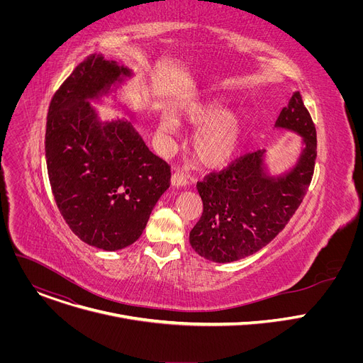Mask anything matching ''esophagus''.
Wrapping results in <instances>:
<instances>
[{
	"instance_id": "1",
	"label": "esophagus",
	"mask_w": 363,
	"mask_h": 363,
	"mask_svg": "<svg viewBox=\"0 0 363 363\" xmlns=\"http://www.w3.org/2000/svg\"><path fill=\"white\" fill-rule=\"evenodd\" d=\"M171 184H172V186H186L188 185V179L184 175V172L177 171L171 177Z\"/></svg>"
}]
</instances>
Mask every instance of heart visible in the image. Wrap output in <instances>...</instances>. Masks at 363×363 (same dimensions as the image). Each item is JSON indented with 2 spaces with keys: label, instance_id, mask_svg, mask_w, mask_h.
<instances>
[{
  "label": "heart",
  "instance_id": "1",
  "mask_svg": "<svg viewBox=\"0 0 363 363\" xmlns=\"http://www.w3.org/2000/svg\"><path fill=\"white\" fill-rule=\"evenodd\" d=\"M184 123L199 128L192 138L194 158L206 168H221L230 164L241 149L245 122L238 112H224L216 101H198L185 106L181 113ZM178 121L165 113L160 118L157 132L165 138L175 133Z\"/></svg>",
  "mask_w": 363,
  "mask_h": 363
}]
</instances>
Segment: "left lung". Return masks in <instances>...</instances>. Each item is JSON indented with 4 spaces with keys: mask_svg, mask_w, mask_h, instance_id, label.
<instances>
[{
    "mask_svg": "<svg viewBox=\"0 0 363 363\" xmlns=\"http://www.w3.org/2000/svg\"><path fill=\"white\" fill-rule=\"evenodd\" d=\"M274 128L303 138L293 168L272 175L266 149H260L196 184L203 211L189 233V242L206 260L231 263L262 250L277 237L301 203L313 177L318 140L298 91L281 109Z\"/></svg>",
    "mask_w": 363,
    "mask_h": 363,
    "instance_id": "obj_1",
    "label": "left lung"
}]
</instances>
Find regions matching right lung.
<instances>
[{"label":"right lung","mask_w":363,"mask_h":363,"mask_svg":"<svg viewBox=\"0 0 363 363\" xmlns=\"http://www.w3.org/2000/svg\"><path fill=\"white\" fill-rule=\"evenodd\" d=\"M132 76L113 60L89 56L56 91L47 115L45 161L59 211L82 241L105 251L142 235L171 179L169 165L130 121H100L91 108V100Z\"/></svg>","instance_id":"1"}]
</instances>
